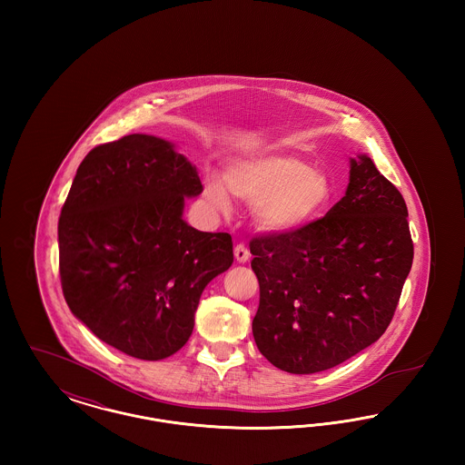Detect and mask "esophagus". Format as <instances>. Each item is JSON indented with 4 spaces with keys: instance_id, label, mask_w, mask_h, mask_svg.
<instances>
[{
    "instance_id": "obj_1",
    "label": "esophagus",
    "mask_w": 465,
    "mask_h": 465,
    "mask_svg": "<svg viewBox=\"0 0 465 465\" xmlns=\"http://www.w3.org/2000/svg\"><path fill=\"white\" fill-rule=\"evenodd\" d=\"M249 258H251V252H249L247 245L237 243V245H235V260H237L239 263H245Z\"/></svg>"
}]
</instances>
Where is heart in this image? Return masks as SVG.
Masks as SVG:
<instances>
[{"label": "heart", "instance_id": "b5f03b06", "mask_svg": "<svg viewBox=\"0 0 465 465\" xmlns=\"http://www.w3.org/2000/svg\"><path fill=\"white\" fill-rule=\"evenodd\" d=\"M230 192L251 205L254 218L266 230L289 232L315 220L331 197L324 174L309 162L291 155L249 158L228 167ZM220 177L211 176L205 197L220 211L230 209V195Z\"/></svg>", "mask_w": 465, "mask_h": 465}]
</instances>
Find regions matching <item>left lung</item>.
Wrapping results in <instances>:
<instances>
[{"label":"left lung","mask_w":465,"mask_h":465,"mask_svg":"<svg viewBox=\"0 0 465 465\" xmlns=\"http://www.w3.org/2000/svg\"><path fill=\"white\" fill-rule=\"evenodd\" d=\"M260 282L252 334L279 370L341 364L389 328L413 263L408 209L368 156L351 160L345 197L326 216L251 239Z\"/></svg>","instance_id":"1"}]
</instances>
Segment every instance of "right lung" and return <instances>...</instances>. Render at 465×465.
<instances>
[{"label":"right lung","instance_id":"right-lung-1","mask_svg":"<svg viewBox=\"0 0 465 465\" xmlns=\"http://www.w3.org/2000/svg\"><path fill=\"white\" fill-rule=\"evenodd\" d=\"M173 144L131 134L80 163L59 218L67 307L111 347L158 361L188 341L203 288L233 263L232 235L181 218L202 193Z\"/></svg>","mask_w":465,"mask_h":465}]
</instances>
